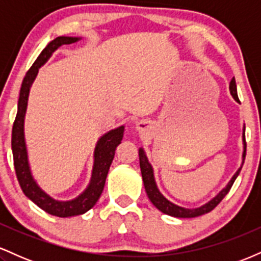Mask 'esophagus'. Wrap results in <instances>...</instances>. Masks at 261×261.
Wrapping results in <instances>:
<instances>
[{
    "instance_id": "esophagus-1",
    "label": "esophagus",
    "mask_w": 261,
    "mask_h": 261,
    "mask_svg": "<svg viewBox=\"0 0 261 261\" xmlns=\"http://www.w3.org/2000/svg\"><path fill=\"white\" fill-rule=\"evenodd\" d=\"M148 127H149L148 121H146V120H140L136 124V128H137V131H139V133H142V134L146 133V131L148 130Z\"/></svg>"
}]
</instances>
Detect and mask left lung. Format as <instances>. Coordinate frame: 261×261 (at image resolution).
Wrapping results in <instances>:
<instances>
[{"mask_svg":"<svg viewBox=\"0 0 261 261\" xmlns=\"http://www.w3.org/2000/svg\"><path fill=\"white\" fill-rule=\"evenodd\" d=\"M229 91L232 97L234 98L236 101H238V94H237V86H236V80L232 79L229 83ZM243 145H244V151H243V162H242V166H243L244 160H245V126L243 127ZM139 157H140V168H141V174H142V179H143V185H145V190L147 193L148 199L151 200V202L160 210L161 212L163 214L169 215V216L173 217H178V218H193V217H197V216H201V215L207 214V212L212 211L216 206L222 201V199L224 196L228 194V191L232 188L233 182L237 179L239 173H241L242 167L236 172V174L232 176V179L228 181V184L226 185V188H223L220 193L217 194L216 196L214 197L212 200H210L205 205L200 206V207L196 208H185L181 207V206L175 205V203L170 202L168 199H166L163 195L161 194V191L158 190L157 184H155L154 180V175H153V168H152L151 163H149L147 160V155H146L145 151L143 148L139 149Z\"/></svg>","mask_w":261,"mask_h":261,"instance_id":"left-lung-1","label":"left lung"}]
</instances>
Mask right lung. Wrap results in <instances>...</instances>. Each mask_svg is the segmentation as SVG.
I'll return each mask as SVG.
<instances>
[{"mask_svg": "<svg viewBox=\"0 0 261 261\" xmlns=\"http://www.w3.org/2000/svg\"><path fill=\"white\" fill-rule=\"evenodd\" d=\"M81 38L74 37H58L50 41L40 53V55L29 68L22 82L19 99H18L17 116L13 122V128H12V152H13L14 169H16L17 179L23 193L45 212L58 217H71L82 215L97 203L98 199L103 193L108 172H109L110 164H112L114 154H115V149L120 145L122 136H124V126H119L104 134L98 140L94 149V164H93L91 181L86 190L76 199L70 200V201H59V200L53 199L44 190H41L33 178L24 140V116L32 83L37 77L39 68L51 58L54 51H56L61 45L76 43Z\"/></svg>", "mask_w": 261, "mask_h": 261, "instance_id": "obj_1", "label": "right lung"}]
</instances>
